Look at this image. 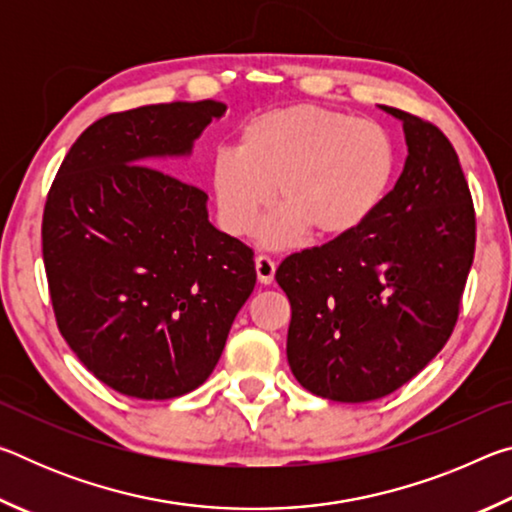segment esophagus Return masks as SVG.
<instances>
[{"instance_id":"34e87169","label":"esophagus","mask_w":512,"mask_h":512,"mask_svg":"<svg viewBox=\"0 0 512 512\" xmlns=\"http://www.w3.org/2000/svg\"><path fill=\"white\" fill-rule=\"evenodd\" d=\"M255 268H257V280L262 284H271L275 280L277 264L268 255H257L255 257Z\"/></svg>"}]
</instances>
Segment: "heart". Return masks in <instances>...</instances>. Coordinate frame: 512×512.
<instances>
[{"label": "heart", "instance_id": "1", "mask_svg": "<svg viewBox=\"0 0 512 512\" xmlns=\"http://www.w3.org/2000/svg\"><path fill=\"white\" fill-rule=\"evenodd\" d=\"M395 167V142L377 121L302 103L250 119L237 149L214 155L212 189L223 228L239 237L255 230L277 189L282 210L262 237L289 246L307 228L318 237L359 230L384 203Z\"/></svg>", "mask_w": 512, "mask_h": 512}]
</instances>
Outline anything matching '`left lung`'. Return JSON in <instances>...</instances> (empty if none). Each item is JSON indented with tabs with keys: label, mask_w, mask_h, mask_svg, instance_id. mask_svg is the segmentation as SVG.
Segmentation results:
<instances>
[{
	"label": "left lung",
	"mask_w": 512,
	"mask_h": 512,
	"mask_svg": "<svg viewBox=\"0 0 512 512\" xmlns=\"http://www.w3.org/2000/svg\"><path fill=\"white\" fill-rule=\"evenodd\" d=\"M402 121L409 155L359 230L289 255L275 280L291 302L287 359L309 393L370 402L397 391L443 350L474 259L470 187L447 137Z\"/></svg>",
	"instance_id": "1"
}]
</instances>
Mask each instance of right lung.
I'll return each instance as SVG.
<instances>
[{"label":"right lung","mask_w":512,"mask_h":512,"mask_svg":"<svg viewBox=\"0 0 512 512\" xmlns=\"http://www.w3.org/2000/svg\"><path fill=\"white\" fill-rule=\"evenodd\" d=\"M225 108L173 101L94 121L49 189L42 257L58 329L121 395L201 386L255 289L253 250L214 228L207 194L155 169L192 155Z\"/></svg>","instance_id":"add662e5"}]
</instances>
